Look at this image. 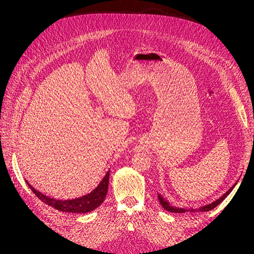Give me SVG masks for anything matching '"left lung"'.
I'll return each instance as SVG.
<instances>
[{
  "label": "left lung",
  "instance_id": "1",
  "mask_svg": "<svg viewBox=\"0 0 254 254\" xmlns=\"http://www.w3.org/2000/svg\"><path fill=\"white\" fill-rule=\"evenodd\" d=\"M234 187L235 186H233L231 189H230L226 194H224V196H221L219 199H217L216 201H214V202H212V203H210V204H207V205H204V206H200V207H198V209H180V207H175V206H172L170 203H168L165 199H163L162 197H161V195H159V200H160V203H161V205L163 206V209L164 210H166V211H168V212H172V213H184V212H207V211H211V210H213L214 207H216L219 203H221L222 201L225 200V198L231 193V190L234 189Z\"/></svg>",
  "mask_w": 254,
  "mask_h": 254
}]
</instances>
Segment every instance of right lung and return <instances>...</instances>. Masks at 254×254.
Here are the masks:
<instances>
[{"instance_id": "1", "label": "right lung", "mask_w": 254, "mask_h": 254, "mask_svg": "<svg viewBox=\"0 0 254 254\" xmlns=\"http://www.w3.org/2000/svg\"><path fill=\"white\" fill-rule=\"evenodd\" d=\"M27 183V186L33 190V193L43 201L45 204H48L54 209H56L61 212L67 213H88L95 210L97 206L101 205L105 200V197L108 191V183H109V173H107L103 181L98 184V187L91 191L90 194L84 195L79 198L72 199V200H56V199L50 198L41 194L40 191L35 190L30 184Z\"/></svg>"}]
</instances>
